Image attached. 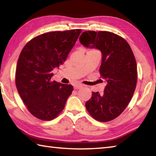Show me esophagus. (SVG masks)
Returning a JSON list of instances; mask_svg holds the SVG:
<instances>
[{
	"mask_svg": "<svg viewBox=\"0 0 156 156\" xmlns=\"http://www.w3.org/2000/svg\"><path fill=\"white\" fill-rule=\"evenodd\" d=\"M83 87V85L80 84H76L73 85V88H74L75 89H81V88Z\"/></svg>",
	"mask_w": 156,
	"mask_h": 156,
	"instance_id": "obj_1",
	"label": "esophagus"
}]
</instances>
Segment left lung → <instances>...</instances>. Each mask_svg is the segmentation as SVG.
Returning a JSON list of instances; mask_svg holds the SVG:
<instances>
[{"label":"left lung","instance_id":"8db88e82","mask_svg":"<svg viewBox=\"0 0 156 156\" xmlns=\"http://www.w3.org/2000/svg\"><path fill=\"white\" fill-rule=\"evenodd\" d=\"M79 40L84 47L101 52L100 73L106 82L104 94L92 92L86 108L95 119L110 121L121 114L134 94L137 82L134 54L125 39L107 31H84Z\"/></svg>","mask_w":156,"mask_h":156}]
</instances>
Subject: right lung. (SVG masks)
Returning a JSON list of instances; mask_svg holds the SVG:
<instances>
[{
  "label": "right lung",
  "instance_id": "right-lung-1",
  "mask_svg": "<svg viewBox=\"0 0 156 156\" xmlns=\"http://www.w3.org/2000/svg\"><path fill=\"white\" fill-rule=\"evenodd\" d=\"M80 33L74 29L41 34L27 43L20 55L16 85L29 111L39 119L56 118L72 94V85L51 80L52 71L66 61Z\"/></svg>",
  "mask_w": 156,
  "mask_h": 156
}]
</instances>
